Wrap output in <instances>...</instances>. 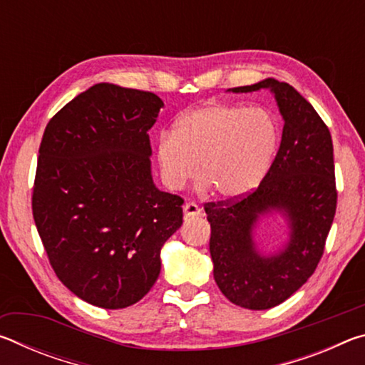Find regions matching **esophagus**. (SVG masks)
Masks as SVG:
<instances>
[{
	"instance_id": "obj_1",
	"label": "esophagus",
	"mask_w": 365,
	"mask_h": 365,
	"mask_svg": "<svg viewBox=\"0 0 365 365\" xmlns=\"http://www.w3.org/2000/svg\"><path fill=\"white\" fill-rule=\"evenodd\" d=\"M183 214L185 217H196V215L201 214V207L196 205V202H187L183 206Z\"/></svg>"
}]
</instances>
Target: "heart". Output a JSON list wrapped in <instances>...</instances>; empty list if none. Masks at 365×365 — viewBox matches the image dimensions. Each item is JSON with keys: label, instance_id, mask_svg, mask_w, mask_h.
<instances>
[{"label": "heart", "instance_id": "obj_1", "mask_svg": "<svg viewBox=\"0 0 365 365\" xmlns=\"http://www.w3.org/2000/svg\"><path fill=\"white\" fill-rule=\"evenodd\" d=\"M280 143V127L264 108L206 104L159 135L156 159L163 183L180 190L197 175L215 193L238 197L261 183Z\"/></svg>", "mask_w": 365, "mask_h": 365}]
</instances>
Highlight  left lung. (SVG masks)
Instances as JSON below:
<instances>
[{"label":"left lung","mask_w":365,"mask_h":365,"mask_svg":"<svg viewBox=\"0 0 365 365\" xmlns=\"http://www.w3.org/2000/svg\"><path fill=\"white\" fill-rule=\"evenodd\" d=\"M270 88L283 115L282 143L267 174L250 193L207 202L214 280L228 301L264 311L288 299L317 269L336 212L333 143L329 127L304 96L275 78L237 86L235 93ZM280 210L290 242L272 257L258 255L252 228L259 215Z\"/></svg>","instance_id":"8db88e82"}]
</instances>
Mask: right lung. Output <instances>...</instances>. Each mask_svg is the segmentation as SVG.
I'll list each match as a JSON object with an SVG mask.
<instances>
[{"instance_id":"1","label":"right lung","mask_w":365,"mask_h":365,"mask_svg":"<svg viewBox=\"0 0 365 365\" xmlns=\"http://www.w3.org/2000/svg\"><path fill=\"white\" fill-rule=\"evenodd\" d=\"M163 100L93 85L48 122L32 212L54 274L104 309L132 306L160 272V248L183 222L180 196L156 188L151 143Z\"/></svg>"}]
</instances>
